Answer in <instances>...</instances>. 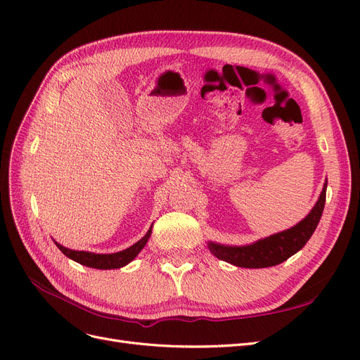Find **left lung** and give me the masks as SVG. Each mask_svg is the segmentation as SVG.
I'll return each mask as SVG.
<instances>
[{"label":"left lung","instance_id":"1","mask_svg":"<svg viewBox=\"0 0 360 360\" xmlns=\"http://www.w3.org/2000/svg\"><path fill=\"white\" fill-rule=\"evenodd\" d=\"M326 188H328V180L324 181L323 191L312 210L299 224L288 228V230L279 231L269 237L259 238L254 243L242 246L222 245L216 242H209L207 246H209L210 252L216 258L237 267L263 269L284 263L285 259L299 252L307 245L315 228H317L326 202Z\"/></svg>","mask_w":360,"mask_h":360}]
</instances>
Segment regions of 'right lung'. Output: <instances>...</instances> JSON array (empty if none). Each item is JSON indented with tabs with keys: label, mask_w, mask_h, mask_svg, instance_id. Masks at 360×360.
<instances>
[{
	"label": "right lung",
	"mask_w": 360,
	"mask_h": 360,
	"mask_svg": "<svg viewBox=\"0 0 360 360\" xmlns=\"http://www.w3.org/2000/svg\"><path fill=\"white\" fill-rule=\"evenodd\" d=\"M151 226H153V224H151ZM151 226L148 228L146 236L143 238H139L136 243L129 246L127 249L120 250V252H114V254H96V252H89V250H75V249H69L66 246L60 245L56 240H53V243L57 245V248L68 258L76 261V263H79L82 266L91 267V269H101V270L120 269V267H124L126 264H129L132 259H135V257L144 249V246L147 245L148 238L151 236Z\"/></svg>",
	"instance_id": "1"
}]
</instances>
